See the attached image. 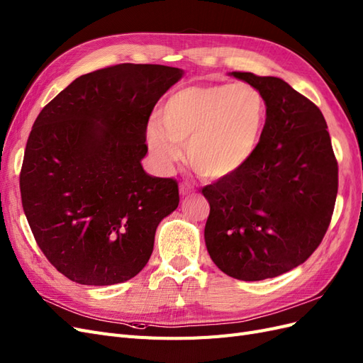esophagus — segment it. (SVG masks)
Returning <instances> with one entry per match:
<instances>
[{
    "instance_id": "1",
    "label": "esophagus",
    "mask_w": 363,
    "mask_h": 363,
    "mask_svg": "<svg viewBox=\"0 0 363 363\" xmlns=\"http://www.w3.org/2000/svg\"><path fill=\"white\" fill-rule=\"evenodd\" d=\"M194 192H195V188H194V186H192L191 183H182V184H180V194H182L183 196L191 195V194H194Z\"/></svg>"
}]
</instances>
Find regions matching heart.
Masks as SVG:
<instances>
[{
  "label": "heart",
  "mask_w": 363,
  "mask_h": 363,
  "mask_svg": "<svg viewBox=\"0 0 363 363\" xmlns=\"http://www.w3.org/2000/svg\"><path fill=\"white\" fill-rule=\"evenodd\" d=\"M268 106L250 84H199L174 92L160 108V124L147 128V144L162 169L182 159L186 144L192 168L206 179H224L256 155Z\"/></svg>",
  "instance_id": "heart-1"
}]
</instances>
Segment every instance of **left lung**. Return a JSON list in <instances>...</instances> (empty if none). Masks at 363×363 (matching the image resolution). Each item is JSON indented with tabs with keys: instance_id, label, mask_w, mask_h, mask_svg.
Wrapping results in <instances>:
<instances>
[{
	"instance_id": "obj_1",
	"label": "left lung",
	"mask_w": 363,
	"mask_h": 363,
	"mask_svg": "<svg viewBox=\"0 0 363 363\" xmlns=\"http://www.w3.org/2000/svg\"><path fill=\"white\" fill-rule=\"evenodd\" d=\"M263 95L267 125L245 167L201 189L204 239L227 276L257 281L301 265L320 247L337 195V160L318 106L277 77L232 72Z\"/></svg>"
}]
</instances>
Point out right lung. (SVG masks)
Instances as JSON below:
<instances>
[{
	"label": "right lung",
	"instance_id": "obj_1",
	"mask_svg": "<svg viewBox=\"0 0 363 363\" xmlns=\"http://www.w3.org/2000/svg\"><path fill=\"white\" fill-rule=\"evenodd\" d=\"M183 71L121 63L84 74L30 131L19 174L23 208L48 262L80 284L107 286L147 265L159 223L179 206L174 179L140 160L159 98Z\"/></svg>",
	"mask_w": 363,
	"mask_h": 363
}]
</instances>
